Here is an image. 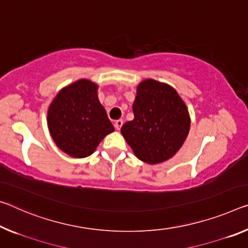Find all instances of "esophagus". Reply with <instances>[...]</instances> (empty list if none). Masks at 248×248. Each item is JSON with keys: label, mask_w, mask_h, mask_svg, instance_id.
I'll use <instances>...</instances> for the list:
<instances>
[{"label": "esophagus", "mask_w": 248, "mask_h": 248, "mask_svg": "<svg viewBox=\"0 0 248 248\" xmlns=\"http://www.w3.org/2000/svg\"><path fill=\"white\" fill-rule=\"evenodd\" d=\"M123 124H124V121L121 119L115 121V128L117 129V130H120V128L123 127Z\"/></svg>", "instance_id": "34e87169"}]
</instances>
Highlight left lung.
<instances>
[{
    "instance_id": "obj_1",
    "label": "left lung",
    "mask_w": 248,
    "mask_h": 248,
    "mask_svg": "<svg viewBox=\"0 0 248 248\" xmlns=\"http://www.w3.org/2000/svg\"><path fill=\"white\" fill-rule=\"evenodd\" d=\"M132 110L135 119L121 127V133L137 158L155 164L173 156L190 130L186 106L175 89L144 80L137 89Z\"/></svg>"
}]
</instances>
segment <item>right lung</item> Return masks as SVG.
<instances>
[{"label":"right lung","mask_w":248,"mask_h":248,"mask_svg":"<svg viewBox=\"0 0 248 248\" xmlns=\"http://www.w3.org/2000/svg\"><path fill=\"white\" fill-rule=\"evenodd\" d=\"M97 85L81 79L61 90L47 116L57 147L73 158H86L115 130L97 97Z\"/></svg>","instance_id":"add662e5"}]
</instances>
